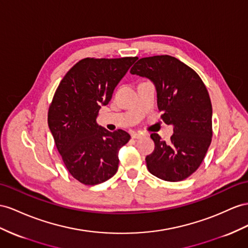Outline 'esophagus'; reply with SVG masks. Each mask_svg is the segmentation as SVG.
<instances>
[{"label": "esophagus", "instance_id": "34e87169", "mask_svg": "<svg viewBox=\"0 0 248 248\" xmlns=\"http://www.w3.org/2000/svg\"><path fill=\"white\" fill-rule=\"evenodd\" d=\"M131 136H132V138L139 139V138L144 137L145 134H142V133H140V132H132V133H131Z\"/></svg>", "mask_w": 248, "mask_h": 248}]
</instances>
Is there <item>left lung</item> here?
Segmentation results:
<instances>
[{
    "label": "left lung",
    "instance_id": "8db88e82",
    "mask_svg": "<svg viewBox=\"0 0 248 248\" xmlns=\"http://www.w3.org/2000/svg\"><path fill=\"white\" fill-rule=\"evenodd\" d=\"M130 72L153 82L163 122L174 125L169 142L151 134L155 149L145 157L149 172L166 181L187 178L212 141L213 109L206 87L193 69L170 55L140 59Z\"/></svg>",
    "mask_w": 248,
    "mask_h": 248
}]
</instances>
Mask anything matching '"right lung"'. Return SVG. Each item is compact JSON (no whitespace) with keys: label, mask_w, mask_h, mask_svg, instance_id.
Returning a JSON list of instances; mask_svg holds the SVG:
<instances>
[{"label":"right lung","mask_w":248,"mask_h":248,"mask_svg":"<svg viewBox=\"0 0 248 248\" xmlns=\"http://www.w3.org/2000/svg\"><path fill=\"white\" fill-rule=\"evenodd\" d=\"M136 60H81L56 89L49 129L69 173L86 186L105 182L117 172L118 152L131 137L123 130L109 132L96 124V117Z\"/></svg>","instance_id":"obj_1"}]
</instances>
